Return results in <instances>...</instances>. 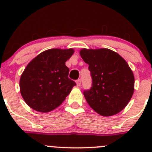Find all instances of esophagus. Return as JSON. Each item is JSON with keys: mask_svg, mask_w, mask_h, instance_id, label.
Returning <instances> with one entry per match:
<instances>
[{"mask_svg": "<svg viewBox=\"0 0 152 152\" xmlns=\"http://www.w3.org/2000/svg\"><path fill=\"white\" fill-rule=\"evenodd\" d=\"M81 83H82V80H81V79H79L76 80V85H77L78 87H79V86L81 85Z\"/></svg>", "mask_w": 152, "mask_h": 152, "instance_id": "1", "label": "esophagus"}]
</instances>
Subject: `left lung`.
Instances as JSON below:
<instances>
[{"label":"left lung","instance_id":"obj_1","mask_svg":"<svg viewBox=\"0 0 152 152\" xmlns=\"http://www.w3.org/2000/svg\"><path fill=\"white\" fill-rule=\"evenodd\" d=\"M80 55L88 64L92 77V87L83 93L90 107L103 116H112L124 110L134 86V75L127 62L107 48H83Z\"/></svg>","mask_w":152,"mask_h":152}]
</instances>
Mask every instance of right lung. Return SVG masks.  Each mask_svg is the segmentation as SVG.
Returning a JSON list of instances; mask_svg holds the SVG:
<instances>
[{
	"mask_svg": "<svg viewBox=\"0 0 152 152\" xmlns=\"http://www.w3.org/2000/svg\"><path fill=\"white\" fill-rule=\"evenodd\" d=\"M73 49L45 50L28 64L20 79L22 97L31 108L48 113L59 107L76 85L68 78L65 62Z\"/></svg>",
	"mask_w": 152,
	"mask_h": 152,
	"instance_id": "right-lung-1",
	"label": "right lung"
}]
</instances>
